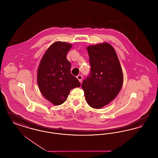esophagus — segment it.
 I'll list each match as a JSON object with an SVG mask.
<instances>
[{
    "label": "esophagus",
    "mask_w": 158,
    "mask_h": 158,
    "mask_svg": "<svg viewBox=\"0 0 158 158\" xmlns=\"http://www.w3.org/2000/svg\"><path fill=\"white\" fill-rule=\"evenodd\" d=\"M77 79L80 82H82V75H78L77 76Z\"/></svg>",
    "instance_id": "obj_1"
}]
</instances>
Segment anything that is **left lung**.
Returning a JSON list of instances; mask_svg holds the SVG:
<instances>
[{
    "label": "left lung",
    "instance_id": "1",
    "mask_svg": "<svg viewBox=\"0 0 158 158\" xmlns=\"http://www.w3.org/2000/svg\"><path fill=\"white\" fill-rule=\"evenodd\" d=\"M90 74L83 81V90L88 104L100 109L117 96L123 83V73L117 53L108 43L86 47Z\"/></svg>",
    "mask_w": 158,
    "mask_h": 158
}]
</instances>
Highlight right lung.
Wrapping results in <instances>:
<instances>
[{
	"label": "right lung",
	"mask_w": 158,
	"mask_h": 158,
	"mask_svg": "<svg viewBox=\"0 0 158 158\" xmlns=\"http://www.w3.org/2000/svg\"><path fill=\"white\" fill-rule=\"evenodd\" d=\"M72 44L56 41L44 54L37 69V83L43 97L53 105L64 103L70 91L81 86V83L70 73L71 63L66 55Z\"/></svg>",
	"instance_id": "obj_1"
}]
</instances>
